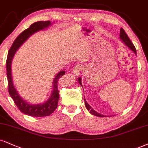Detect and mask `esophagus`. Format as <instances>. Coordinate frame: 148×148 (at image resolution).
<instances>
[{"label": "esophagus", "mask_w": 148, "mask_h": 148, "mask_svg": "<svg viewBox=\"0 0 148 148\" xmlns=\"http://www.w3.org/2000/svg\"><path fill=\"white\" fill-rule=\"evenodd\" d=\"M80 71H81V66H79V65H76L75 66L73 70V73L75 75L78 76L79 75Z\"/></svg>", "instance_id": "obj_1"}]
</instances>
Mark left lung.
I'll use <instances>...</instances> for the list:
<instances>
[{"label":"left lung","mask_w":148,"mask_h":148,"mask_svg":"<svg viewBox=\"0 0 148 148\" xmlns=\"http://www.w3.org/2000/svg\"><path fill=\"white\" fill-rule=\"evenodd\" d=\"M119 36H120V38H121L122 42H123L124 43L125 45H126V46L130 49V50H132V51L136 55V51L135 47L134 46V45H133L132 42H131L130 38H128V36H127L126 33L125 32V31L123 30V29L121 28V29H120V35H119ZM78 81H79V84L81 86H82V85L81 77L78 78ZM84 102H85V106H86V109L89 111V112H90V114H92V115H95V116H99V117H106V116H106V115H102V114H99V113H98L97 112H96L95 110H94L93 109L91 108L90 106L89 105L88 103H87L86 100L85 99H84Z\"/></svg>","instance_id":"left-lung-1"}]
</instances>
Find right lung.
I'll list each match as a JSON object with an SVG mask.
<instances>
[{
  "mask_svg": "<svg viewBox=\"0 0 148 148\" xmlns=\"http://www.w3.org/2000/svg\"><path fill=\"white\" fill-rule=\"evenodd\" d=\"M51 25V22L48 21H38L33 23L28 29L23 31V32L16 38L13 42L12 47L10 49L7 55L6 67H7V77L8 81L9 93L11 97L14 100V103L17 106L20 110L24 114L32 116H46L50 115L57 108L58 99H59V92H58V82L61 77L65 74L64 71H62L56 75L53 82V91L50 97L47 101L42 103L38 104H32L25 101L18 94V91L14 86L12 80V62L13 58L15 55L16 51L19 49L25 41L33 35L34 33L40 30H43Z\"/></svg>",
  "mask_w": 148,
  "mask_h": 148,
  "instance_id": "add662e5",
  "label": "right lung"
}]
</instances>
